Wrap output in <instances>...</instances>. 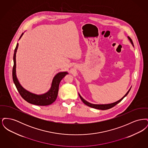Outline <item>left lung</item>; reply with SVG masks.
<instances>
[{
    "label": "left lung",
    "instance_id": "8db88e82",
    "mask_svg": "<svg viewBox=\"0 0 148 148\" xmlns=\"http://www.w3.org/2000/svg\"><path fill=\"white\" fill-rule=\"evenodd\" d=\"M127 38L129 39V40H130V42H131L133 46L134 47V44H133V41H132V39H131L129 36H127ZM131 88H132V87H131ZM131 88L129 89V90L127 91V93L125 94V95L122 98L120 99V100H119L117 101H116V102H114V103H111V104H92V103H90L88 102L87 101H86L85 99H84L83 98L81 97V95H80L79 94V95L80 98L81 99V100H82V101L84 103L85 105H86V106H90V107H91V108H95V109H100V110H107V109H110V108H113L114 106H116L117 104H118L119 103H120L123 99L124 98L127 96V94L129 93V91L130 90Z\"/></svg>",
    "mask_w": 148,
    "mask_h": 148
}]
</instances>
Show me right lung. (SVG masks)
Returning <instances> with one entry per match:
<instances>
[{
    "label": "right lung",
    "instance_id": "obj_1",
    "mask_svg": "<svg viewBox=\"0 0 148 148\" xmlns=\"http://www.w3.org/2000/svg\"><path fill=\"white\" fill-rule=\"evenodd\" d=\"M23 34L24 33H22V34L19 38V39L21 38ZM18 48V43H17L15 49L14 50L13 56L14 65L12 72L13 80L18 91L19 92L21 97L25 101L28 102L29 103L40 106H49L53 102L56 101L57 98L59 90V85L60 81L66 74H68V73L66 71L58 73L53 78L51 87L49 91L47 92L46 93L41 95H37L28 92L24 88H23V87L19 83L16 75V53Z\"/></svg>",
    "mask_w": 148,
    "mask_h": 148
}]
</instances>
